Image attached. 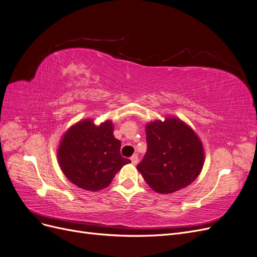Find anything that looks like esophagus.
<instances>
[{
	"mask_svg": "<svg viewBox=\"0 0 257 257\" xmlns=\"http://www.w3.org/2000/svg\"><path fill=\"white\" fill-rule=\"evenodd\" d=\"M131 161H132L133 164H137L138 163V155H137V154H135V155H133L131 157Z\"/></svg>",
	"mask_w": 257,
	"mask_h": 257,
	"instance_id": "34e87169",
	"label": "esophagus"
}]
</instances>
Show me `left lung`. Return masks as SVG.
Masks as SVG:
<instances>
[{"label": "left lung", "mask_w": 257, "mask_h": 257, "mask_svg": "<svg viewBox=\"0 0 257 257\" xmlns=\"http://www.w3.org/2000/svg\"><path fill=\"white\" fill-rule=\"evenodd\" d=\"M146 133L148 150L137 166L143 179L161 194L190 186L204 162L203 147L196 133L176 117L148 123Z\"/></svg>", "instance_id": "8db88e82"}]
</instances>
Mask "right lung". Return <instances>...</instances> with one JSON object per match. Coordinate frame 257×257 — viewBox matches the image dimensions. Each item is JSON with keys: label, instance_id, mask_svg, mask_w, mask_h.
<instances>
[{"label": "right lung", "instance_id": "obj_1", "mask_svg": "<svg viewBox=\"0 0 257 257\" xmlns=\"http://www.w3.org/2000/svg\"><path fill=\"white\" fill-rule=\"evenodd\" d=\"M112 122L96 125L91 119L77 122L63 135L58 149L60 168L69 181L86 191L108 187L121 168L131 162L120 154Z\"/></svg>", "mask_w": 257, "mask_h": 257}]
</instances>
